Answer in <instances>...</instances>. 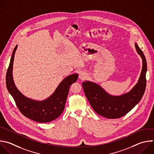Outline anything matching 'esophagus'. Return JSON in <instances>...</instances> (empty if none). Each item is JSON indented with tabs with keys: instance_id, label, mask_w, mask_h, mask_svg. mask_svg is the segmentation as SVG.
<instances>
[{
	"instance_id": "esophagus-1",
	"label": "esophagus",
	"mask_w": 154,
	"mask_h": 154,
	"mask_svg": "<svg viewBox=\"0 0 154 154\" xmlns=\"http://www.w3.org/2000/svg\"><path fill=\"white\" fill-rule=\"evenodd\" d=\"M87 77V74L84 72H80L79 74V79L80 80H84Z\"/></svg>"
}]
</instances>
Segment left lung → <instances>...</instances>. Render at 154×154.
<instances>
[{
    "instance_id": "1",
    "label": "left lung",
    "mask_w": 154,
    "mask_h": 154,
    "mask_svg": "<svg viewBox=\"0 0 154 154\" xmlns=\"http://www.w3.org/2000/svg\"><path fill=\"white\" fill-rule=\"evenodd\" d=\"M135 47L142 59L143 66L138 82L129 92L119 96L112 95L94 82H83L85 95L94 111L98 115L111 119L120 118L131 111L141 100L146 85L147 63L143 51L137 43H135Z\"/></svg>"
}]
</instances>
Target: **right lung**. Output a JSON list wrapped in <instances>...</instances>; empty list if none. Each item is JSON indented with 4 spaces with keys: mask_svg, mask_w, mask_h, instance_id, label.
I'll return each mask as SVG.
<instances>
[{
    "mask_svg": "<svg viewBox=\"0 0 154 154\" xmlns=\"http://www.w3.org/2000/svg\"><path fill=\"white\" fill-rule=\"evenodd\" d=\"M15 46L11 57L6 75V84L8 92L13 97L20 112L27 118L39 123H48L57 119L63 112L70 86L78 79L77 74L65 78L59 85L54 93L44 100L37 101L23 95L16 86L13 77V67Z\"/></svg>",
    "mask_w": 154,
    "mask_h": 154,
    "instance_id": "obj_1",
    "label": "right lung"
}]
</instances>
